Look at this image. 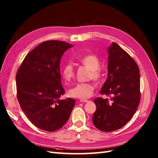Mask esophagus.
<instances>
[{
    "instance_id": "1",
    "label": "esophagus",
    "mask_w": 158,
    "mask_h": 158,
    "mask_svg": "<svg viewBox=\"0 0 158 158\" xmlns=\"http://www.w3.org/2000/svg\"><path fill=\"white\" fill-rule=\"evenodd\" d=\"M89 101V100H80V102H88Z\"/></svg>"
}]
</instances>
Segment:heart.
I'll use <instances>...</instances> for the list:
<instances>
[{
	"label": "heart",
	"mask_w": 158,
	"mask_h": 158,
	"mask_svg": "<svg viewBox=\"0 0 158 158\" xmlns=\"http://www.w3.org/2000/svg\"><path fill=\"white\" fill-rule=\"evenodd\" d=\"M79 62L83 65L91 70L90 77L94 79L99 80L101 77V73L98 68L100 66V62L98 58L94 55L89 54L81 57L79 59ZM62 74L63 78L66 81H69L74 77V67L71 63H67L64 66ZM94 90V86L91 83H77L75 86L70 89L69 95L73 98L79 99H86L89 98Z\"/></svg>",
	"instance_id": "heart-1"
}]
</instances>
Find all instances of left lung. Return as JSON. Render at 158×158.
I'll return each mask as SVG.
<instances>
[{
	"label": "left lung",
	"instance_id": "8db88e82",
	"mask_svg": "<svg viewBox=\"0 0 158 158\" xmlns=\"http://www.w3.org/2000/svg\"><path fill=\"white\" fill-rule=\"evenodd\" d=\"M108 77L100 90L109 98H97L92 122L98 130L112 132L132 119L140 99V71L125 50L113 42L108 48Z\"/></svg>",
	"mask_w": 158,
	"mask_h": 158
}]
</instances>
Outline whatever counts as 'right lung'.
<instances>
[{"mask_svg": "<svg viewBox=\"0 0 158 158\" xmlns=\"http://www.w3.org/2000/svg\"><path fill=\"white\" fill-rule=\"evenodd\" d=\"M73 46L60 41L43 42L28 53L17 72V97L21 109L43 130L61 128L75 105V99H60L65 92L61 84L60 60Z\"/></svg>", "mask_w": 158, "mask_h": 158, "instance_id": "right-lung-1", "label": "right lung"}]
</instances>
